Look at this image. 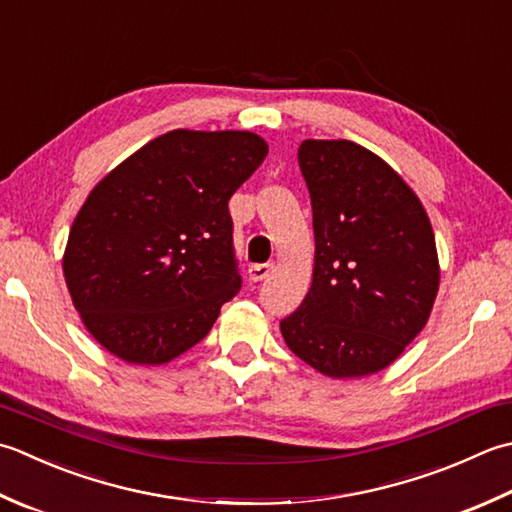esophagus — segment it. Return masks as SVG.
I'll return each mask as SVG.
<instances>
[{"label":"esophagus","mask_w":512,"mask_h":512,"mask_svg":"<svg viewBox=\"0 0 512 512\" xmlns=\"http://www.w3.org/2000/svg\"><path fill=\"white\" fill-rule=\"evenodd\" d=\"M275 264H253L248 268V277L253 279V282H262L270 273H273Z\"/></svg>","instance_id":"34e87169"}]
</instances>
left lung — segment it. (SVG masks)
I'll use <instances>...</instances> for the list:
<instances>
[{"instance_id": "obj_1", "label": "left lung", "mask_w": 512, "mask_h": 512, "mask_svg": "<svg viewBox=\"0 0 512 512\" xmlns=\"http://www.w3.org/2000/svg\"><path fill=\"white\" fill-rule=\"evenodd\" d=\"M313 206V284L279 322L288 348L322 375L384 370L422 333L439 288L433 226L384 159L346 139L297 150Z\"/></svg>"}]
</instances>
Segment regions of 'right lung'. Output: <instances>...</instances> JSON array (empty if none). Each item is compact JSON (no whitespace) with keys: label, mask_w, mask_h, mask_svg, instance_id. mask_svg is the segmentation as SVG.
I'll list each match as a JSON object with an SVG mask.
<instances>
[{"label":"right lung","mask_w":512,"mask_h":512,"mask_svg":"<svg viewBox=\"0 0 512 512\" xmlns=\"http://www.w3.org/2000/svg\"><path fill=\"white\" fill-rule=\"evenodd\" d=\"M268 144L248 130H170L90 190L64 277L99 344L128 364H166L208 335L242 288L228 199Z\"/></svg>","instance_id":"1"}]
</instances>
